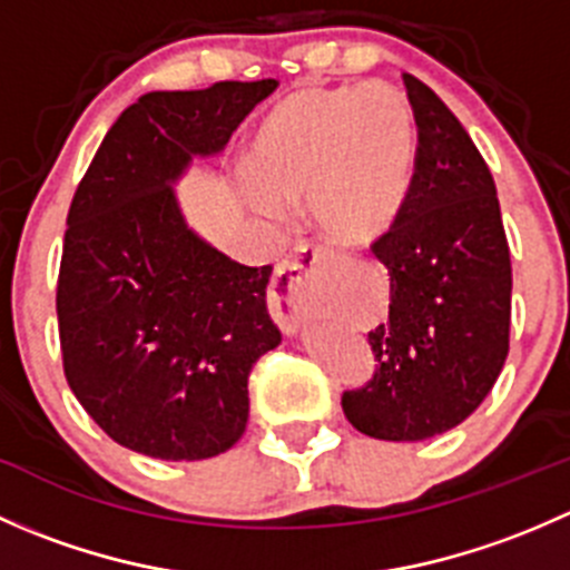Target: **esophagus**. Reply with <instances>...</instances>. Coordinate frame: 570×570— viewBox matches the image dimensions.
<instances>
[{
  "label": "esophagus",
  "mask_w": 570,
  "mask_h": 570,
  "mask_svg": "<svg viewBox=\"0 0 570 570\" xmlns=\"http://www.w3.org/2000/svg\"><path fill=\"white\" fill-rule=\"evenodd\" d=\"M327 258L320 248L303 245L295 256L278 264L269 292V312L284 333L295 336L308 314L320 306L322 284H325Z\"/></svg>",
  "instance_id": "1"
}]
</instances>
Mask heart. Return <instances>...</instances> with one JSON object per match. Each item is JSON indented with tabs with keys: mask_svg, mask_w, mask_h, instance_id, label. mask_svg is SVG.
<instances>
[{
	"mask_svg": "<svg viewBox=\"0 0 570 570\" xmlns=\"http://www.w3.org/2000/svg\"><path fill=\"white\" fill-rule=\"evenodd\" d=\"M416 168V120L394 85L301 88L275 101L245 142L239 198L281 226L306 200L325 237L370 243L405 206Z\"/></svg>",
	"mask_w": 570,
	"mask_h": 570,
	"instance_id": "heart-1",
	"label": "heart"
}]
</instances>
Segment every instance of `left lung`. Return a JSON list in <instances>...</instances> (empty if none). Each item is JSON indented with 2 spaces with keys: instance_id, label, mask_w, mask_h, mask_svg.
<instances>
[{
  "instance_id": "obj_1",
  "label": "left lung",
  "mask_w": 570,
  "mask_h": 570,
  "mask_svg": "<svg viewBox=\"0 0 570 570\" xmlns=\"http://www.w3.org/2000/svg\"><path fill=\"white\" fill-rule=\"evenodd\" d=\"M419 146L405 206L372 250L392 275L370 333L377 370L344 392L358 433L424 441L458 428L497 383L510 342V248L497 184L452 109L402 73Z\"/></svg>"
}]
</instances>
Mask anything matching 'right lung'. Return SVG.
I'll use <instances>...</instances> for the list:
<instances>
[{"label":"right lung","instance_id":"right-lung-1","mask_svg":"<svg viewBox=\"0 0 570 570\" xmlns=\"http://www.w3.org/2000/svg\"><path fill=\"white\" fill-rule=\"evenodd\" d=\"M275 88L262 79L140 96L73 195L57 281L62 366L126 450L204 461L243 439L253 364L281 344L267 312L273 267H245L193 232L176 184Z\"/></svg>","mask_w":570,"mask_h":570}]
</instances>
